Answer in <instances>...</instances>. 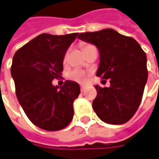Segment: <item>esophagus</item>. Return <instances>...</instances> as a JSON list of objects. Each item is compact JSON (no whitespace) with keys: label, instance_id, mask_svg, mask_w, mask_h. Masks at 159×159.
I'll return each mask as SVG.
<instances>
[{"label":"esophagus","instance_id":"1","mask_svg":"<svg viewBox=\"0 0 159 159\" xmlns=\"http://www.w3.org/2000/svg\"><path fill=\"white\" fill-rule=\"evenodd\" d=\"M80 89H81V92H84V91H85V86H84V85H81Z\"/></svg>","mask_w":159,"mask_h":159}]
</instances>
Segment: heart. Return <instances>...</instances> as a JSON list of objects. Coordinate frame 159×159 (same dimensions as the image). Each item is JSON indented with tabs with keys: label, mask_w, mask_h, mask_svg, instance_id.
<instances>
[{
	"label": "heart",
	"mask_w": 159,
	"mask_h": 159,
	"mask_svg": "<svg viewBox=\"0 0 159 159\" xmlns=\"http://www.w3.org/2000/svg\"><path fill=\"white\" fill-rule=\"evenodd\" d=\"M91 46H93V45H84L83 50L84 51V50H86V49H88ZM66 57H65V59H66ZM68 78L75 81V82H77L79 84H85L87 82V80H88V75L84 71H83V70L75 69V70H73V71H71L68 74Z\"/></svg>",
	"instance_id": "heart-1"
}]
</instances>
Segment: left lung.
I'll return each mask as SVG.
<instances>
[{"instance_id":"8db88e82","label":"left lung","mask_w":159,"mask_h":159,"mask_svg":"<svg viewBox=\"0 0 159 159\" xmlns=\"http://www.w3.org/2000/svg\"><path fill=\"white\" fill-rule=\"evenodd\" d=\"M78 39L98 48L100 64L96 75L110 83L109 87L94 86L95 113L110 125L126 123L141 104L148 79L145 52L134 39L110 28L82 33Z\"/></svg>"}]
</instances>
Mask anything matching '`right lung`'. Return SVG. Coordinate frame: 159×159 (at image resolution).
<instances>
[{
    "mask_svg": "<svg viewBox=\"0 0 159 159\" xmlns=\"http://www.w3.org/2000/svg\"><path fill=\"white\" fill-rule=\"evenodd\" d=\"M77 34H40L13 57L11 72L17 100L29 120L41 129L59 131L73 119L79 84L66 80L63 86H54L52 80L63 70L65 54Z\"/></svg>",
    "mask_w": 159,
    "mask_h": 159,
    "instance_id": "1",
    "label": "right lung"
}]
</instances>
